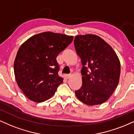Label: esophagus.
<instances>
[{
    "mask_svg": "<svg viewBox=\"0 0 134 134\" xmlns=\"http://www.w3.org/2000/svg\"><path fill=\"white\" fill-rule=\"evenodd\" d=\"M71 76V75H65V76L64 77H65L66 79H69Z\"/></svg>",
    "mask_w": 134,
    "mask_h": 134,
    "instance_id": "obj_1",
    "label": "esophagus"
}]
</instances>
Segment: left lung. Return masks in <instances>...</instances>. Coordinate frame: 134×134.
<instances>
[{
    "label": "left lung",
    "mask_w": 134,
    "mask_h": 134,
    "mask_svg": "<svg viewBox=\"0 0 134 134\" xmlns=\"http://www.w3.org/2000/svg\"><path fill=\"white\" fill-rule=\"evenodd\" d=\"M74 44L82 65V86L76 91L77 98L88 105L101 104L118 86L120 63L114 50L97 35H77Z\"/></svg>",
    "instance_id": "left-lung-1"
}]
</instances>
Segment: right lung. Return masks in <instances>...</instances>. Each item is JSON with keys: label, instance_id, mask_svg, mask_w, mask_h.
I'll return each mask as SVG.
<instances>
[{"label": "right lung", "instance_id": "obj_1", "mask_svg": "<svg viewBox=\"0 0 134 134\" xmlns=\"http://www.w3.org/2000/svg\"><path fill=\"white\" fill-rule=\"evenodd\" d=\"M72 40V36L46 32L32 36L20 46L14 61V74L29 99L42 102L54 94L63 81L58 75L56 58Z\"/></svg>", "mask_w": 134, "mask_h": 134}]
</instances>
